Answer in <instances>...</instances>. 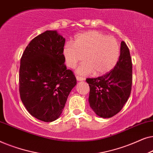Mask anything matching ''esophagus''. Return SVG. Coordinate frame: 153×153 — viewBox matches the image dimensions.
<instances>
[{
    "label": "esophagus",
    "instance_id": "esophagus-1",
    "mask_svg": "<svg viewBox=\"0 0 153 153\" xmlns=\"http://www.w3.org/2000/svg\"><path fill=\"white\" fill-rule=\"evenodd\" d=\"M76 79L78 81H83L85 79L83 78V77H81V76H76Z\"/></svg>",
    "mask_w": 153,
    "mask_h": 153
}]
</instances>
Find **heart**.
<instances>
[{"label":"heart","instance_id":"obj_1","mask_svg":"<svg viewBox=\"0 0 153 153\" xmlns=\"http://www.w3.org/2000/svg\"><path fill=\"white\" fill-rule=\"evenodd\" d=\"M63 53L69 68H74L84 59L77 70L81 74L95 72L103 74L113 70L120 56V45L113 36H106L97 31H89L79 35L74 43L65 45Z\"/></svg>","mask_w":153,"mask_h":153}]
</instances>
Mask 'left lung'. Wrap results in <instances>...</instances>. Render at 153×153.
<instances>
[{"mask_svg":"<svg viewBox=\"0 0 153 153\" xmlns=\"http://www.w3.org/2000/svg\"><path fill=\"white\" fill-rule=\"evenodd\" d=\"M90 106L97 116L111 118L120 112L130 95L132 63L129 48L120 43V54L114 68L103 76L88 78Z\"/></svg>","mask_w":153,"mask_h":153,"instance_id":"8db88e82","label":"left lung"}]
</instances>
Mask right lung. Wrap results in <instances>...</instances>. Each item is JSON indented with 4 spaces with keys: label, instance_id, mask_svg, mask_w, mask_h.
Masks as SVG:
<instances>
[{
    "label": "right lung",
    "instance_id": "1",
    "mask_svg": "<svg viewBox=\"0 0 153 153\" xmlns=\"http://www.w3.org/2000/svg\"><path fill=\"white\" fill-rule=\"evenodd\" d=\"M65 42L57 31L47 30L30 41L21 58V100L31 116L44 122L59 118L76 84L64 63Z\"/></svg>",
    "mask_w": 153,
    "mask_h": 153
}]
</instances>
